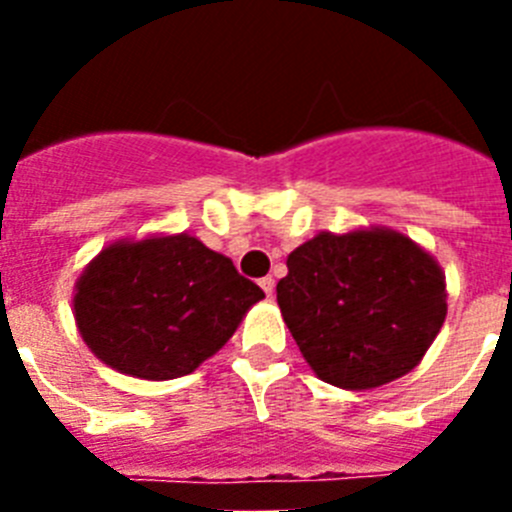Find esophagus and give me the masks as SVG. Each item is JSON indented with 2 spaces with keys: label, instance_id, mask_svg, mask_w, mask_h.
<instances>
[{
  "label": "esophagus",
  "instance_id": "34e87169",
  "mask_svg": "<svg viewBox=\"0 0 512 512\" xmlns=\"http://www.w3.org/2000/svg\"><path fill=\"white\" fill-rule=\"evenodd\" d=\"M259 284H261V289H264V292H266V297L274 295V279L264 277V279H259Z\"/></svg>",
  "mask_w": 512,
  "mask_h": 512
}]
</instances>
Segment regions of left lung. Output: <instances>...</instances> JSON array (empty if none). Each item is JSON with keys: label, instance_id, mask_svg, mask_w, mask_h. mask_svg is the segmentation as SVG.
Listing matches in <instances>:
<instances>
[{"label": "left lung", "instance_id": "left-lung-1", "mask_svg": "<svg viewBox=\"0 0 512 512\" xmlns=\"http://www.w3.org/2000/svg\"><path fill=\"white\" fill-rule=\"evenodd\" d=\"M277 302L323 382L372 390L420 364L446 320L431 253L390 228L318 233L289 253Z\"/></svg>", "mask_w": 512, "mask_h": 512}]
</instances>
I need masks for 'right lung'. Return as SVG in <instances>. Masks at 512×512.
<instances>
[{
  "label": "right lung",
  "mask_w": 512,
  "mask_h": 512,
  "mask_svg": "<svg viewBox=\"0 0 512 512\" xmlns=\"http://www.w3.org/2000/svg\"><path fill=\"white\" fill-rule=\"evenodd\" d=\"M261 297L194 235H153L102 248L76 282L74 318L99 361L164 382L217 354Z\"/></svg>",
  "instance_id": "1"
}]
</instances>
